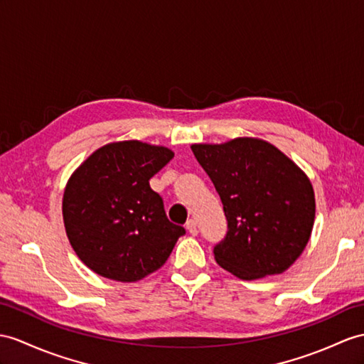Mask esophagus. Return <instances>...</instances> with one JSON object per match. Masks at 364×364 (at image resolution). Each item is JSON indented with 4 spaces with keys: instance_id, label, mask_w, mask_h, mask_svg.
Returning a JSON list of instances; mask_svg holds the SVG:
<instances>
[{
    "instance_id": "1",
    "label": "esophagus",
    "mask_w": 364,
    "mask_h": 364,
    "mask_svg": "<svg viewBox=\"0 0 364 364\" xmlns=\"http://www.w3.org/2000/svg\"><path fill=\"white\" fill-rule=\"evenodd\" d=\"M185 227H187V230L188 232L194 236V235H198V224H196V220L194 219H190L187 224H185Z\"/></svg>"
}]
</instances>
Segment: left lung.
<instances>
[{"instance_id":"8db88e82","label":"left lung","mask_w":364,"mask_h":364,"mask_svg":"<svg viewBox=\"0 0 364 364\" xmlns=\"http://www.w3.org/2000/svg\"><path fill=\"white\" fill-rule=\"evenodd\" d=\"M191 149L223 200L228 224L213 249L216 262L241 279L287 270L303 253L315 220L307 176L259 139Z\"/></svg>"}]
</instances>
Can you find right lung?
<instances>
[{
    "label": "right lung",
    "mask_w": 364,
    "mask_h": 364,
    "mask_svg": "<svg viewBox=\"0 0 364 364\" xmlns=\"http://www.w3.org/2000/svg\"><path fill=\"white\" fill-rule=\"evenodd\" d=\"M173 156L139 140L115 141L97 149L70 177L63 196L66 235L92 272L132 282L165 264L185 228L170 223L149 179Z\"/></svg>",
    "instance_id": "obj_1"
}]
</instances>
